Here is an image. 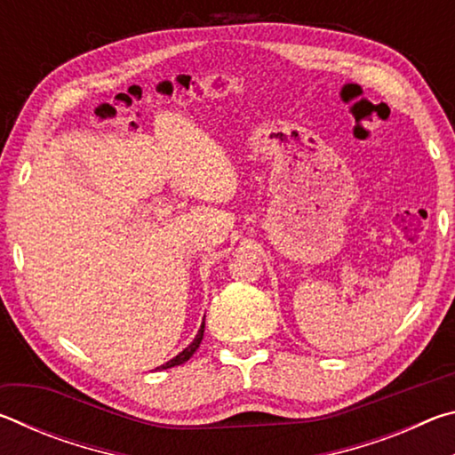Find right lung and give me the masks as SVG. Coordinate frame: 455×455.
Listing matches in <instances>:
<instances>
[{
	"instance_id": "obj_1",
	"label": "right lung",
	"mask_w": 455,
	"mask_h": 455,
	"mask_svg": "<svg viewBox=\"0 0 455 455\" xmlns=\"http://www.w3.org/2000/svg\"><path fill=\"white\" fill-rule=\"evenodd\" d=\"M203 335H204V323L203 325H200V329H198V333H196V337H195V341H192L187 349H184L182 353H179V355H176L174 359H171L168 361V363H164L163 367H158V369H168V367H174V365H182L184 361H188L190 357H192V353H195L196 349H198V345H200V341H203Z\"/></svg>"
}]
</instances>
